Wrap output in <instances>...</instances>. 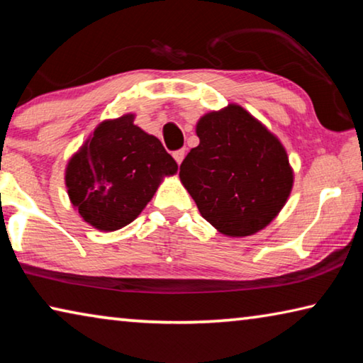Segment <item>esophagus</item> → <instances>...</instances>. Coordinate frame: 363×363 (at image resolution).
I'll use <instances>...</instances> for the list:
<instances>
[{
  "label": "esophagus",
  "mask_w": 363,
  "mask_h": 363,
  "mask_svg": "<svg viewBox=\"0 0 363 363\" xmlns=\"http://www.w3.org/2000/svg\"><path fill=\"white\" fill-rule=\"evenodd\" d=\"M173 157H174V160H176V163L181 164L184 157H186V149H179V150L173 152Z\"/></svg>",
  "instance_id": "obj_1"
}]
</instances>
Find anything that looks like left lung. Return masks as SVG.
<instances>
[{
    "instance_id": "left-lung-1",
    "label": "left lung",
    "mask_w": 363,
    "mask_h": 363,
    "mask_svg": "<svg viewBox=\"0 0 363 363\" xmlns=\"http://www.w3.org/2000/svg\"><path fill=\"white\" fill-rule=\"evenodd\" d=\"M179 177L201 216L229 237L264 229L286 203L293 169L280 140L235 104L201 116Z\"/></svg>"
}]
</instances>
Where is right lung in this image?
Returning a JSON list of instances; mask_svg holds the SVG:
<instances>
[{
    "label": "right lung",
    "mask_w": 363,
    "mask_h": 363,
    "mask_svg": "<svg viewBox=\"0 0 363 363\" xmlns=\"http://www.w3.org/2000/svg\"><path fill=\"white\" fill-rule=\"evenodd\" d=\"M177 163L162 143L134 125V115L106 120L70 158L72 205L96 229L112 232L136 219Z\"/></svg>",
    "instance_id": "right-lung-1"
}]
</instances>
